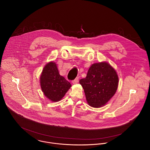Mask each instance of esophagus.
<instances>
[{"instance_id": "obj_1", "label": "esophagus", "mask_w": 150, "mask_h": 150, "mask_svg": "<svg viewBox=\"0 0 150 150\" xmlns=\"http://www.w3.org/2000/svg\"><path fill=\"white\" fill-rule=\"evenodd\" d=\"M79 81V77H76L74 80L72 81V83L74 84H77L78 82Z\"/></svg>"}]
</instances>
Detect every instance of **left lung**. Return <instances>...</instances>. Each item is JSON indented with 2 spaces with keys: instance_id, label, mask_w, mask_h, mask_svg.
<instances>
[{
  "instance_id": "1",
  "label": "left lung",
  "mask_w": 150,
  "mask_h": 150,
  "mask_svg": "<svg viewBox=\"0 0 150 150\" xmlns=\"http://www.w3.org/2000/svg\"><path fill=\"white\" fill-rule=\"evenodd\" d=\"M88 103L92 107L104 106L115 94L118 85L115 70L106 62L93 64L86 77L80 80Z\"/></svg>"
}]
</instances>
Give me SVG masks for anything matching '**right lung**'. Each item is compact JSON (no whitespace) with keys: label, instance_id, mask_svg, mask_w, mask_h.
<instances>
[{"label":"right lung","instance_id":"1","mask_svg":"<svg viewBox=\"0 0 150 150\" xmlns=\"http://www.w3.org/2000/svg\"><path fill=\"white\" fill-rule=\"evenodd\" d=\"M40 86L44 95L52 102L60 100L71 86L70 83L58 71L57 64H46L40 76Z\"/></svg>","mask_w":150,"mask_h":150}]
</instances>
